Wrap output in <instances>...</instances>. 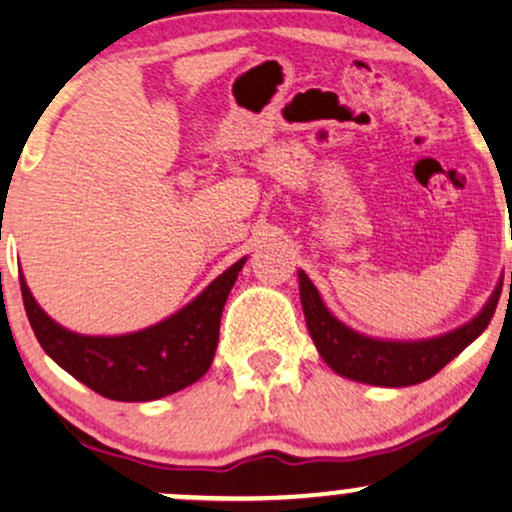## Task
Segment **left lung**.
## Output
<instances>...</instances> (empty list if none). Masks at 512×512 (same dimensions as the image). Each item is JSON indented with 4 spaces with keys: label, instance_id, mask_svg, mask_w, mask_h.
Listing matches in <instances>:
<instances>
[{
    "label": "left lung",
    "instance_id": "obj_1",
    "mask_svg": "<svg viewBox=\"0 0 512 512\" xmlns=\"http://www.w3.org/2000/svg\"><path fill=\"white\" fill-rule=\"evenodd\" d=\"M298 281H301V303L310 337L327 366L344 378L380 387H407L433 378L464 346L472 344L486 330L501 298V286H498L486 308L472 322L443 337L426 339V342H380L342 325L325 308L308 274L298 272Z\"/></svg>",
    "mask_w": 512,
    "mask_h": 512
}]
</instances>
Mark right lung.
Here are the masks:
<instances>
[{
	"instance_id": "obj_1",
	"label": "right lung",
	"mask_w": 512,
	"mask_h": 512,
	"mask_svg": "<svg viewBox=\"0 0 512 512\" xmlns=\"http://www.w3.org/2000/svg\"><path fill=\"white\" fill-rule=\"evenodd\" d=\"M245 260L228 267L180 313L122 337H84L43 313L21 279V296L40 346L79 383L115 402H151L197 383L214 361L223 303Z\"/></svg>"
}]
</instances>
